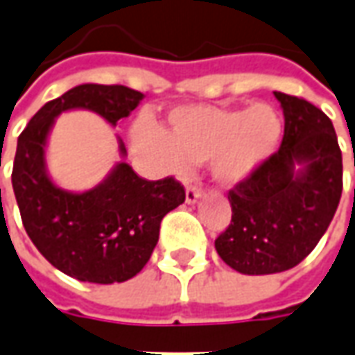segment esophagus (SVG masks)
I'll return each mask as SVG.
<instances>
[{"instance_id":"34e87169","label":"esophagus","mask_w":355,"mask_h":355,"mask_svg":"<svg viewBox=\"0 0 355 355\" xmlns=\"http://www.w3.org/2000/svg\"><path fill=\"white\" fill-rule=\"evenodd\" d=\"M201 193L203 192H201L200 188H196V186H188V188H186V203L193 205V203L201 198Z\"/></svg>"}]
</instances>
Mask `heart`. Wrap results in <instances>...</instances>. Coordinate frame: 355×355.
Here are the masks:
<instances>
[{
    "label": "heart",
    "instance_id": "1",
    "mask_svg": "<svg viewBox=\"0 0 355 355\" xmlns=\"http://www.w3.org/2000/svg\"><path fill=\"white\" fill-rule=\"evenodd\" d=\"M167 121L169 131L152 121L135 123V150L169 175H186L192 163L211 162L213 178L224 186L249 180L283 139L282 116L268 102H254L245 110L177 106Z\"/></svg>",
    "mask_w": 355,
    "mask_h": 355
}]
</instances>
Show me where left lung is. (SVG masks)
Wrapping results in <instances>:
<instances>
[{
	"label": "left lung",
	"mask_w": 355,
	"mask_h": 355,
	"mask_svg": "<svg viewBox=\"0 0 355 355\" xmlns=\"http://www.w3.org/2000/svg\"><path fill=\"white\" fill-rule=\"evenodd\" d=\"M274 94L285 117L282 146L230 190L232 223L215 239L218 257L247 275L277 274L304 261L343 193V154L331 119L304 98Z\"/></svg>",
	"instance_id": "obj_1"
}]
</instances>
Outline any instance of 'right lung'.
I'll list each match as a JSON object with an SVG mask.
<instances>
[{
	"label": "right lung",
	"instance_id": "obj_1",
	"mask_svg": "<svg viewBox=\"0 0 355 355\" xmlns=\"http://www.w3.org/2000/svg\"><path fill=\"white\" fill-rule=\"evenodd\" d=\"M142 98L123 85L83 83L47 102L17 142L11 178L26 234L53 266L80 282L108 285L139 274L159 239L162 218L184 203L186 193L173 177L140 178L123 159L91 190H64L47 171L49 132L68 110H91L116 127ZM117 148L125 157L119 137Z\"/></svg>",
	"mask_w": 355,
	"mask_h": 355
}]
</instances>
